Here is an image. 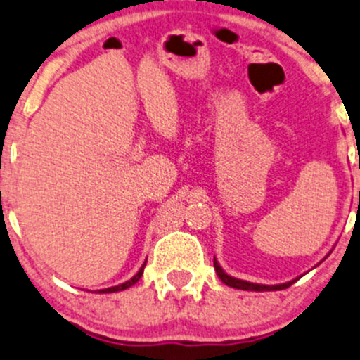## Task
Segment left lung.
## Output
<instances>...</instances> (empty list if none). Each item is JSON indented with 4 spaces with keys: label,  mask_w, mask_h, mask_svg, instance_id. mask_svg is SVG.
<instances>
[{
    "label": "left lung",
    "mask_w": 360,
    "mask_h": 360,
    "mask_svg": "<svg viewBox=\"0 0 360 360\" xmlns=\"http://www.w3.org/2000/svg\"><path fill=\"white\" fill-rule=\"evenodd\" d=\"M213 265H214V270H217L218 277L221 279V283L227 284V286L231 288H236V290H246V291H277V290H286V288H290L295 281H291V283H286V284H277V286H263V284H253V283H246V281H240V279H236V277H231L227 276V274L221 270V266L218 265L217 260H213Z\"/></svg>",
    "instance_id": "8db88e82"
}]
</instances>
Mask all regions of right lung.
Returning <instances> with one entry per match:
<instances>
[{
	"label": "right lung",
	"mask_w": 360,
	"mask_h": 360,
	"mask_svg": "<svg viewBox=\"0 0 360 360\" xmlns=\"http://www.w3.org/2000/svg\"><path fill=\"white\" fill-rule=\"evenodd\" d=\"M143 266H146V263H143V265H142V269H140L139 272H136V276H133L131 279H129V281H126V283L120 284V286L107 288V290H102V291H100V292H116V291H123V290H126V288L133 286V284H135V283H139V279H140V277H142V274H143Z\"/></svg>",
	"instance_id": "obj_1"
}]
</instances>
